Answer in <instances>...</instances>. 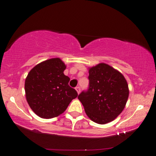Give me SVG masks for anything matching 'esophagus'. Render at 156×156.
Instances as JSON below:
<instances>
[{"label": "esophagus", "mask_w": 156, "mask_h": 156, "mask_svg": "<svg viewBox=\"0 0 156 156\" xmlns=\"http://www.w3.org/2000/svg\"><path fill=\"white\" fill-rule=\"evenodd\" d=\"M76 90H77V92H78V94H79L80 92V88L79 87V86H76Z\"/></svg>", "instance_id": "esophagus-1"}]
</instances>
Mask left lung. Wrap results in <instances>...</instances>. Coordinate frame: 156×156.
Wrapping results in <instances>:
<instances>
[{"label":"left lung","instance_id":"8db88e82","mask_svg":"<svg viewBox=\"0 0 156 156\" xmlns=\"http://www.w3.org/2000/svg\"><path fill=\"white\" fill-rule=\"evenodd\" d=\"M88 73V88L78 95V99L92 121L109 123L119 115L127 103V80L121 73L105 63L92 67Z\"/></svg>","mask_w":156,"mask_h":156}]
</instances>
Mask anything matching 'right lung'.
Listing matches in <instances>:
<instances>
[{
	"instance_id": "1",
	"label": "right lung",
	"mask_w": 156,
	"mask_h": 156,
	"mask_svg": "<svg viewBox=\"0 0 156 156\" xmlns=\"http://www.w3.org/2000/svg\"><path fill=\"white\" fill-rule=\"evenodd\" d=\"M66 65L60 58H52L37 65L25 80V93L29 106L44 119L56 117L66 111L78 93L68 85L65 76Z\"/></svg>"
}]
</instances>
